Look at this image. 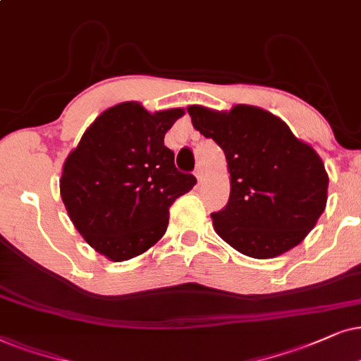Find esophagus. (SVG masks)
<instances>
[{"label":"esophagus","mask_w":361,"mask_h":361,"mask_svg":"<svg viewBox=\"0 0 361 361\" xmlns=\"http://www.w3.org/2000/svg\"><path fill=\"white\" fill-rule=\"evenodd\" d=\"M195 176H196V180L200 181H203V170H201V168H196V171H195Z\"/></svg>","instance_id":"esophagus-1"}]
</instances>
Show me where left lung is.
<instances>
[{"instance_id": "1", "label": "left lung", "mask_w": 361, "mask_h": 361, "mask_svg": "<svg viewBox=\"0 0 361 361\" xmlns=\"http://www.w3.org/2000/svg\"><path fill=\"white\" fill-rule=\"evenodd\" d=\"M193 127L223 148L229 201L211 214L216 233L236 251L271 259L302 243L326 204L329 175L314 148L266 110L229 112L190 105Z\"/></svg>"}]
</instances>
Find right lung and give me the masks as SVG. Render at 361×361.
I'll return each instance as SVG.
<instances>
[{
    "mask_svg": "<svg viewBox=\"0 0 361 361\" xmlns=\"http://www.w3.org/2000/svg\"><path fill=\"white\" fill-rule=\"evenodd\" d=\"M183 109L150 114L137 102L114 105L85 130L62 168L61 196L75 229L115 262L150 249L170 206L196 185L175 166L165 133Z\"/></svg>",
    "mask_w": 361,
    "mask_h": 361,
    "instance_id": "obj_1",
    "label": "right lung"
}]
</instances>
